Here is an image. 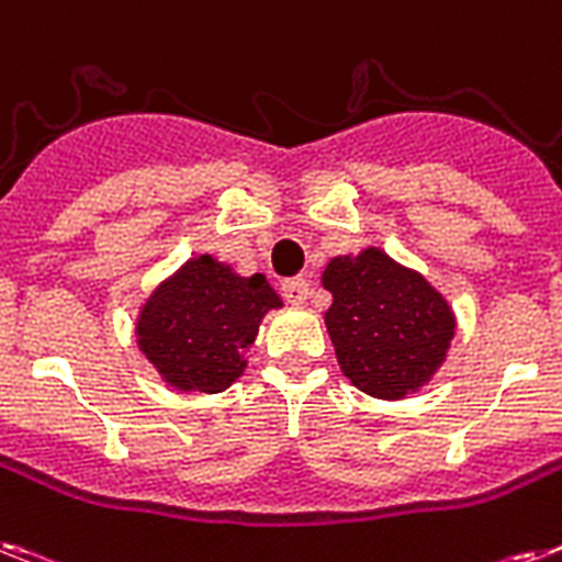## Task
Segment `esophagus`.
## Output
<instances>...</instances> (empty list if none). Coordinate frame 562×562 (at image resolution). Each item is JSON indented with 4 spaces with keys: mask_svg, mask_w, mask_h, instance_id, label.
Wrapping results in <instances>:
<instances>
[{
    "mask_svg": "<svg viewBox=\"0 0 562 562\" xmlns=\"http://www.w3.org/2000/svg\"><path fill=\"white\" fill-rule=\"evenodd\" d=\"M282 296H285L291 305H303L305 300H308V280H303V277L285 280L282 282Z\"/></svg>",
    "mask_w": 562,
    "mask_h": 562,
    "instance_id": "obj_1",
    "label": "esophagus"
}]
</instances>
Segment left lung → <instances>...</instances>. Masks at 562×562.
I'll return each instance as SVG.
<instances>
[{
	"label": "left lung",
	"mask_w": 562,
	"mask_h": 562,
	"mask_svg": "<svg viewBox=\"0 0 562 562\" xmlns=\"http://www.w3.org/2000/svg\"><path fill=\"white\" fill-rule=\"evenodd\" d=\"M331 291L326 328L344 375L367 395L404 398L432 378L453 340V312L445 296L390 259L367 248L331 259L323 271Z\"/></svg>",
	"instance_id": "left-lung-1"
}]
</instances>
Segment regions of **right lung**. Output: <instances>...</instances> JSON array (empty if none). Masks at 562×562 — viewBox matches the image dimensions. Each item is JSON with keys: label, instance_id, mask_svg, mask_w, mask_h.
<instances>
[{"label": "right lung", "instance_id": "right-lung-1", "mask_svg": "<svg viewBox=\"0 0 562 562\" xmlns=\"http://www.w3.org/2000/svg\"><path fill=\"white\" fill-rule=\"evenodd\" d=\"M280 305L262 273L239 277L204 254L153 291L135 335L167 384L213 395L241 375L259 321Z\"/></svg>", "mask_w": 562, "mask_h": 562}]
</instances>
